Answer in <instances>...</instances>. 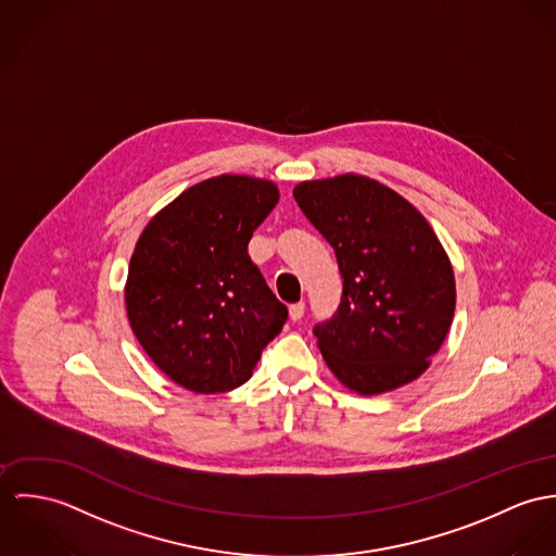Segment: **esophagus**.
Masks as SVG:
<instances>
[{
  "label": "esophagus",
  "instance_id": "34e87169",
  "mask_svg": "<svg viewBox=\"0 0 556 556\" xmlns=\"http://www.w3.org/2000/svg\"><path fill=\"white\" fill-rule=\"evenodd\" d=\"M303 315H305V303H303V301L290 305V317H292V321H299Z\"/></svg>",
  "mask_w": 556,
  "mask_h": 556
}]
</instances>
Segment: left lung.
I'll return each instance as SVG.
<instances>
[{"instance_id": "8db88e82", "label": "left lung", "mask_w": 556, "mask_h": 556, "mask_svg": "<svg viewBox=\"0 0 556 556\" xmlns=\"http://www.w3.org/2000/svg\"><path fill=\"white\" fill-rule=\"evenodd\" d=\"M330 243L341 303L313 334L330 370L361 394H381L429 369L456 305L450 260L427 219L396 191L343 175L294 187Z\"/></svg>"}]
</instances>
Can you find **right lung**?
I'll return each mask as SVG.
<instances>
[{
	"instance_id": "obj_1",
	"label": "right lung",
	"mask_w": 556,
	"mask_h": 556,
	"mask_svg": "<svg viewBox=\"0 0 556 556\" xmlns=\"http://www.w3.org/2000/svg\"><path fill=\"white\" fill-rule=\"evenodd\" d=\"M277 202L270 181L206 179L160 211L136 243L125 286L129 326L149 358L191 392L245 383L288 321L248 253Z\"/></svg>"
}]
</instances>
